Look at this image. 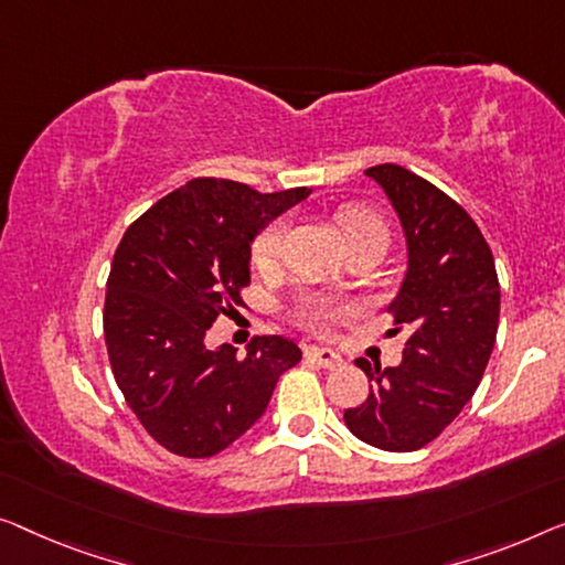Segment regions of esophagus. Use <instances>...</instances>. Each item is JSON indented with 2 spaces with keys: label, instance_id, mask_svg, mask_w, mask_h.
Returning a JSON list of instances; mask_svg holds the SVG:
<instances>
[{
  "label": "esophagus",
  "instance_id": "esophagus-1",
  "mask_svg": "<svg viewBox=\"0 0 565 565\" xmlns=\"http://www.w3.org/2000/svg\"><path fill=\"white\" fill-rule=\"evenodd\" d=\"M307 358H311L315 363H319L322 367H340L342 365L340 352H334L330 348H309Z\"/></svg>",
  "mask_w": 565,
  "mask_h": 565
}]
</instances>
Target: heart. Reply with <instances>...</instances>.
I'll return each instance as SVG.
<instances>
[{"mask_svg":"<svg viewBox=\"0 0 565 565\" xmlns=\"http://www.w3.org/2000/svg\"><path fill=\"white\" fill-rule=\"evenodd\" d=\"M337 228H340L344 243H348L350 238H358V235H381V238H385V225L381 217L373 215L365 207H358V205L342 207L340 213H337ZM284 235H286V225L281 221L271 223L264 233L258 235L254 243V264L256 266L266 268V266H271L276 258H279ZM348 315H350V309L344 305L309 301V305L305 307V319L309 324H322V322H330V319H342Z\"/></svg>","mask_w":565,"mask_h":565,"instance_id":"1","label":"heart"}]
</instances>
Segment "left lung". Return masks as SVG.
Masks as SVG:
<instances>
[{
    "label": "left lung",
    "mask_w": 565,
    "mask_h": 565,
    "mask_svg": "<svg viewBox=\"0 0 565 565\" xmlns=\"http://www.w3.org/2000/svg\"><path fill=\"white\" fill-rule=\"evenodd\" d=\"M381 184L406 238V274L391 301L411 337L395 367L360 358L370 393L344 411L360 441L414 451L434 441L475 395L500 322V281L477 223L439 188L398 164L365 170Z\"/></svg>",
    "instance_id": "1"
}]
</instances>
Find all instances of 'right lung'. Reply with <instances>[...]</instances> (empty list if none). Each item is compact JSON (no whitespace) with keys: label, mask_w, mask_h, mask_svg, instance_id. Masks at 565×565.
<instances>
[{"label":"right lung","mask_w":565,"mask_h":565,"mask_svg":"<svg viewBox=\"0 0 565 565\" xmlns=\"http://www.w3.org/2000/svg\"><path fill=\"white\" fill-rule=\"evenodd\" d=\"M309 192L260 195L200 177L124 233L106 284L108 360L129 408L172 454L202 459L231 446L301 360L284 337H256L243 360L231 344L207 348L205 337L228 305H241L258 233Z\"/></svg>","instance_id":"add662e5"}]
</instances>
